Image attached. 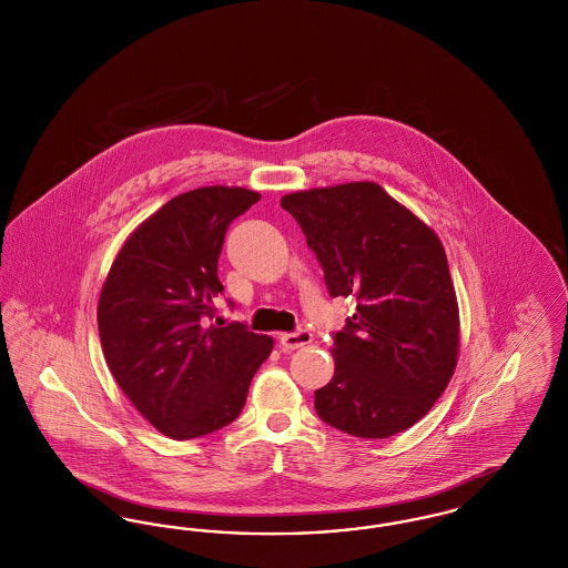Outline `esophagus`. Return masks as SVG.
Here are the masks:
<instances>
[{
  "label": "esophagus",
  "mask_w": 568,
  "mask_h": 568,
  "mask_svg": "<svg viewBox=\"0 0 568 568\" xmlns=\"http://www.w3.org/2000/svg\"><path fill=\"white\" fill-rule=\"evenodd\" d=\"M313 341V334L308 329H297V332H285L278 336V343H281V349L285 353L294 352L300 349L304 345H308Z\"/></svg>",
  "instance_id": "1"
}]
</instances>
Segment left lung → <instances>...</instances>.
<instances>
[{
  "label": "left lung",
  "mask_w": 568,
  "mask_h": 568,
  "mask_svg": "<svg viewBox=\"0 0 568 568\" xmlns=\"http://www.w3.org/2000/svg\"><path fill=\"white\" fill-rule=\"evenodd\" d=\"M322 264L329 296H355L334 334V377L315 392L327 426L387 438L417 424L456 371L459 315L445 248L377 183L281 200Z\"/></svg>",
  "instance_id": "8db88e82"
}]
</instances>
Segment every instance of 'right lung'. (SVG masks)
<instances>
[{"label": "right lung", "mask_w": 568, "mask_h": 568, "mask_svg": "<svg viewBox=\"0 0 568 568\" xmlns=\"http://www.w3.org/2000/svg\"><path fill=\"white\" fill-rule=\"evenodd\" d=\"M260 200L243 187H200L149 216L112 262L98 327L112 377L160 433L187 440L232 424L272 338L216 327L213 297L225 232Z\"/></svg>", "instance_id": "obj_1"}]
</instances>
